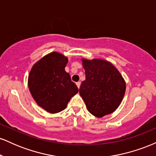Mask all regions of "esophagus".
Segmentation results:
<instances>
[{
    "label": "esophagus",
    "instance_id": "esophagus-1",
    "mask_svg": "<svg viewBox=\"0 0 156 156\" xmlns=\"http://www.w3.org/2000/svg\"><path fill=\"white\" fill-rule=\"evenodd\" d=\"M76 85H77V87H78V88L79 89V88H80V81L77 82V83H76Z\"/></svg>",
    "mask_w": 156,
    "mask_h": 156
}]
</instances>
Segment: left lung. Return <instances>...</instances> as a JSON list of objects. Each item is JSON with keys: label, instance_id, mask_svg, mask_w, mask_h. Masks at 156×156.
I'll return each instance as SVG.
<instances>
[{"label": "left lung", "instance_id": "obj_1", "mask_svg": "<svg viewBox=\"0 0 156 156\" xmlns=\"http://www.w3.org/2000/svg\"><path fill=\"white\" fill-rule=\"evenodd\" d=\"M86 80L80 95L92 115L103 117L118 108L124 97L125 82L117 69L103 59H82Z\"/></svg>", "mask_w": 156, "mask_h": 156}]
</instances>
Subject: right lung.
Returning <instances> with one entry per match:
<instances>
[{
  "label": "right lung",
  "mask_w": 156,
  "mask_h": 156,
  "mask_svg": "<svg viewBox=\"0 0 156 156\" xmlns=\"http://www.w3.org/2000/svg\"><path fill=\"white\" fill-rule=\"evenodd\" d=\"M67 57L53 52L32 67L28 76V88L39 106L51 114L63 111L78 89L64 69Z\"/></svg>",
  "instance_id": "add662e5"
}]
</instances>
